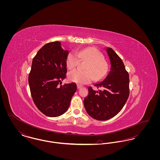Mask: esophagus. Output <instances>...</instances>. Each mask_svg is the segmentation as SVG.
Masks as SVG:
<instances>
[{"label":"esophagus","instance_id":"1","mask_svg":"<svg viewBox=\"0 0 160 160\" xmlns=\"http://www.w3.org/2000/svg\"><path fill=\"white\" fill-rule=\"evenodd\" d=\"M82 87V86L81 85H79V84H78V85H77V88H78V89H81Z\"/></svg>","mask_w":160,"mask_h":160}]
</instances>
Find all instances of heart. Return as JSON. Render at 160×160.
I'll use <instances>...</instances> for the list:
<instances>
[{
	"instance_id": "b5f03b06",
	"label": "heart",
	"mask_w": 160,
	"mask_h": 160,
	"mask_svg": "<svg viewBox=\"0 0 160 160\" xmlns=\"http://www.w3.org/2000/svg\"><path fill=\"white\" fill-rule=\"evenodd\" d=\"M87 60L85 66L86 71L74 69L69 72L68 79L80 84L91 82L95 79L96 81L103 80L107 75L108 65L104 60L103 54L97 49L90 47L80 50L78 52H70L66 59L67 67L72 69L77 67L79 60Z\"/></svg>"
}]
</instances>
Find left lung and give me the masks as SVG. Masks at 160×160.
I'll list each match as a JSON object with an SVG mask.
<instances>
[{
  "label": "left lung",
  "mask_w": 160,
  "mask_h": 160,
  "mask_svg": "<svg viewBox=\"0 0 160 160\" xmlns=\"http://www.w3.org/2000/svg\"><path fill=\"white\" fill-rule=\"evenodd\" d=\"M107 51L111 62L110 72L104 81L95 85L98 91L89 87V95L84 100L88 113L99 121L118 114L129 95V76L122 60L112 48H107Z\"/></svg>",
  "instance_id": "obj_1"
}]
</instances>
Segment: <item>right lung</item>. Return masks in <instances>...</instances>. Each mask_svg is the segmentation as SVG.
<instances>
[{
	"mask_svg": "<svg viewBox=\"0 0 160 160\" xmlns=\"http://www.w3.org/2000/svg\"><path fill=\"white\" fill-rule=\"evenodd\" d=\"M68 54L60 42L55 41L43 46L32 60L28 77L31 94L37 108L49 117L65 113L77 90L74 82L59 86L66 78Z\"/></svg>",
	"mask_w": 160,
	"mask_h": 160,
	"instance_id": "right-lung-1",
	"label": "right lung"
}]
</instances>
